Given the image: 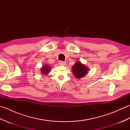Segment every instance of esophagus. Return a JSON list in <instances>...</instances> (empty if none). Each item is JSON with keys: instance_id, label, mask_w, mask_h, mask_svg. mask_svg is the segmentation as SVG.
Returning a JSON list of instances; mask_svg holds the SVG:
<instances>
[{"instance_id": "1", "label": "esophagus", "mask_w": 130, "mask_h": 130, "mask_svg": "<svg viewBox=\"0 0 130 130\" xmlns=\"http://www.w3.org/2000/svg\"><path fill=\"white\" fill-rule=\"evenodd\" d=\"M59 64L60 65H63L65 64V62L63 61H59Z\"/></svg>"}]
</instances>
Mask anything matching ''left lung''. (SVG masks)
<instances>
[{"instance_id":"obj_1","label":"left lung","mask_w":130,"mask_h":130,"mask_svg":"<svg viewBox=\"0 0 130 130\" xmlns=\"http://www.w3.org/2000/svg\"><path fill=\"white\" fill-rule=\"evenodd\" d=\"M73 73L76 78H81L88 73V69L85 66L79 61L75 63L73 67Z\"/></svg>"}]
</instances>
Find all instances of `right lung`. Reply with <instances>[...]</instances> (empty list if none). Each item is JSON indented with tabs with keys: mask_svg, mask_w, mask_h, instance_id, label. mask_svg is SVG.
<instances>
[{
	"mask_svg": "<svg viewBox=\"0 0 130 130\" xmlns=\"http://www.w3.org/2000/svg\"><path fill=\"white\" fill-rule=\"evenodd\" d=\"M50 69V67L49 66H47V65L43 66V67H42V69H41V71H42V73L47 74V73H48Z\"/></svg>",
	"mask_w": 130,
	"mask_h": 130,
	"instance_id": "obj_1",
	"label": "right lung"
}]
</instances>
